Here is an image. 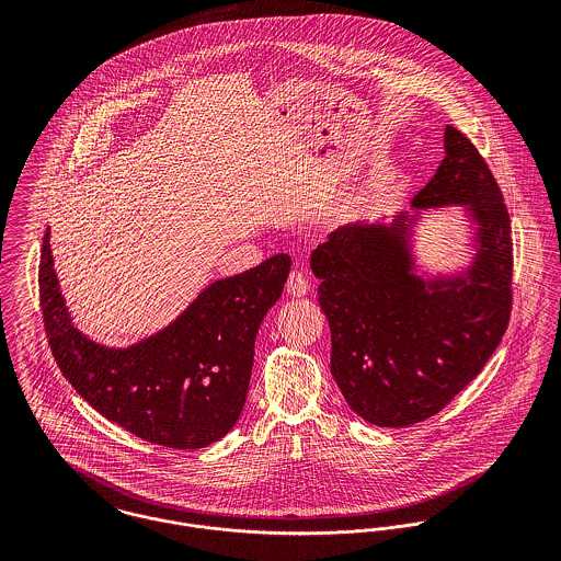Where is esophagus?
<instances>
[{"instance_id":"1","label":"esophagus","mask_w":561,"mask_h":561,"mask_svg":"<svg viewBox=\"0 0 561 561\" xmlns=\"http://www.w3.org/2000/svg\"><path fill=\"white\" fill-rule=\"evenodd\" d=\"M287 291L294 296V298H302L311 291V280L305 276L302 270H291L289 272V278H287Z\"/></svg>"}]
</instances>
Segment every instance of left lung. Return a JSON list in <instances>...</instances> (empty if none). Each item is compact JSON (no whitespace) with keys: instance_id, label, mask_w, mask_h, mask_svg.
Instances as JSON below:
<instances>
[{"instance_id":"left-lung-1","label":"left lung","mask_w":561,"mask_h":561,"mask_svg":"<svg viewBox=\"0 0 561 561\" xmlns=\"http://www.w3.org/2000/svg\"><path fill=\"white\" fill-rule=\"evenodd\" d=\"M462 205L478 225L467 274H412L405 214L391 227L347 225L311 254L328 318L330 371L350 408L380 427L440 412L483 369L512 313V227L496 179L476 145L445 129V160L414 209Z\"/></svg>"}]
</instances>
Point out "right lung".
<instances>
[{
  "instance_id": "add662e5",
  "label": "right lung",
  "mask_w": 561,
  "mask_h": 561,
  "mask_svg": "<svg viewBox=\"0 0 561 561\" xmlns=\"http://www.w3.org/2000/svg\"><path fill=\"white\" fill-rule=\"evenodd\" d=\"M289 254L211 283L161 332L125 350L99 345L71 323L43 238L38 294L51 354L71 387L107 421L153 445L201 449L238 423L254 339L283 294Z\"/></svg>"
}]
</instances>
